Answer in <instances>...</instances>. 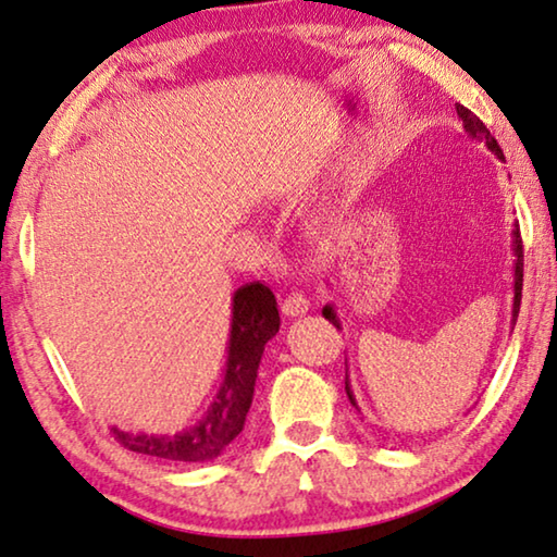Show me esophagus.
<instances>
[{
    "label": "esophagus",
    "mask_w": 557,
    "mask_h": 557,
    "mask_svg": "<svg viewBox=\"0 0 557 557\" xmlns=\"http://www.w3.org/2000/svg\"><path fill=\"white\" fill-rule=\"evenodd\" d=\"M282 312L287 314V318H300L307 310H310V300L302 293H289L287 297H282Z\"/></svg>",
    "instance_id": "1"
}]
</instances>
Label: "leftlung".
<instances>
[{
    "instance_id": "1",
    "label": "left lung",
    "mask_w": 557,
    "mask_h": 557,
    "mask_svg": "<svg viewBox=\"0 0 557 557\" xmlns=\"http://www.w3.org/2000/svg\"><path fill=\"white\" fill-rule=\"evenodd\" d=\"M455 110H458V117L462 120L465 132H468L470 137L483 139V143L487 145V149H491V152L497 154V160H505L503 149H500V145H497V139L491 135V129H487L485 124L480 122V120L475 117V114H472V112L468 110V107L458 104V107H455ZM512 252H516V297H512V325H516L518 312H520V297H522V237H520V227H518V225H516V230H512ZM322 314H325V320H330L332 325L339 327L337 314H335V310H332L330 305L322 307ZM345 389H347V397H350V403L358 405V403H355V395H352L350 383H347V380H345Z\"/></svg>"
}]
</instances>
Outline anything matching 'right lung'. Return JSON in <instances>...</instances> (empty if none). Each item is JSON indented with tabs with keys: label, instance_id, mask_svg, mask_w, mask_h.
<instances>
[{
	"label": "right lung",
	"instance_id": "obj_1",
	"mask_svg": "<svg viewBox=\"0 0 557 557\" xmlns=\"http://www.w3.org/2000/svg\"><path fill=\"white\" fill-rule=\"evenodd\" d=\"M277 330L280 312L272 289L262 282L239 287L232 297L225 380L202 420L177 435L124 433L120 428H112L114 440L132 453L172 462H205L218 458L232 440L243 433L264 345L277 335Z\"/></svg>",
	"mask_w": 557,
	"mask_h": 557
}]
</instances>
